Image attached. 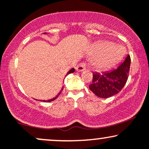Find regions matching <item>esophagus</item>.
<instances>
[{
	"instance_id": "34e87169",
	"label": "esophagus",
	"mask_w": 149,
	"mask_h": 149,
	"mask_svg": "<svg viewBox=\"0 0 149 149\" xmlns=\"http://www.w3.org/2000/svg\"><path fill=\"white\" fill-rule=\"evenodd\" d=\"M76 69L78 72H82L85 69V65L84 63H80L76 67Z\"/></svg>"
}]
</instances>
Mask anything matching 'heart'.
Returning a JSON list of instances; mask_svg holds the SVG:
<instances>
[{"instance_id":"heart-1","label":"heart","mask_w":149,"mask_h":149,"mask_svg":"<svg viewBox=\"0 0 149 149\" xmlns=\"http://www.w3.org/2000/svg\"><path fill=\"white\" fill-rule=\"evenodd\" d=\"M118 46L113 45L112 42L102 41L94 46V52L97 53L92 59V63L97 70H104L115 64L120 59Z\"/></svg>"}]
</instances>
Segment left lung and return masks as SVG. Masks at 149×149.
<instances>
[{
	"label": "left lung",
	"instance_id": "1",
	"mask_svg": "<svg viewBox=\"0 0 149 149\" xmlns=\"http://www.w3.org/2000/svg\"><path fill=\"white\" fill-rule=\"evenodd\" d=\"M130 57H126L123 62L111 71L94 73L92 83L89 88L101 98H109L120 92L127 80L130 66Z\"/></svg>",
	"mask_w": 149,
	"mask_h": 149
}]
</instances>
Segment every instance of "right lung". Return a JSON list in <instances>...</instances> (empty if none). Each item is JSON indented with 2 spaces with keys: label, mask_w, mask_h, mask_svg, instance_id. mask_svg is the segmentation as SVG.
Masks as SVG:
<instances>
[{
  "label": "right lung",
  "mask_w": 149,
  "mask_h": 149,
  "mask_svg": "<svg viewBox=\"0 0 149 149\" xmlns=\"http://www.w3.org/2000/svg\"><path fill=\"white\" fill-rule=\"evenodd\" d=\"M44 34H46V33H44ZM75 71V69H73V68H72V69H71V70H69V71H68V73H66V76H67V75H69V73H73ZM63 89H64V88H63V86H62V88H61V91L59 92V93H58V95H57V96H56L55 97H54V98H52V99H51V100H42V102H52V101H54V100H56V99L58 97H59V95H60L61 94V91H62V90Z\"/></svg>",
  "instance_id": "1"
}]
</instances>
